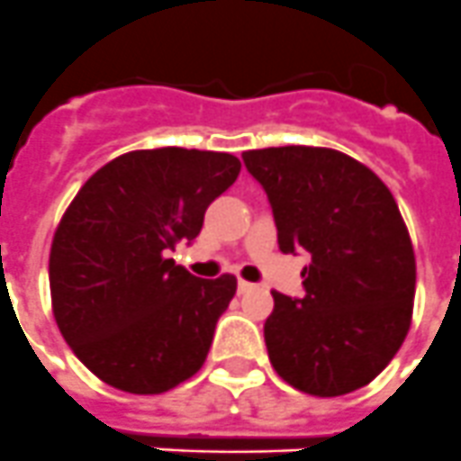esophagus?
<instances>
[{
  "label": "esophagus",
  "instance_id": "1",
  "mask_svg": "<svg viewBox=\"0 0 461 461\" xmlns=\"http://www.w3.org/2000/svg\"><path fill=\"white\" fill-rule=\"evenodd\" d=\"M251 288H254V284H249V281H244V279L238 281V293H240V295H242V293H249Z\"/></svg>",
  "mask_w": 461,
  "mask_h": 461
}]
</instances>
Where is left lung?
<instances>
[{"mask_svg": "<svg viewBox=\"0 0 461 461\" xmlns=\"http://www.w3.org/2000/svg\"><path fill=\"white\" fill-rule=\"evenodd\" d=\"M242 161L270 201L284 254L307 251L303 297L272 291V367L293 388L339 397L388 367L411 328L415 256L393 194L337 149H249Z\"/></svg>", "mask_w": 461, "mask_h": 461, "instance_id": "left-lung-1", "label": "left lung"}]
</instances>
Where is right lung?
I'll list each match as a JSON object with an SVG mask.
<instances>
[{
	"label": "right lung",
	"instance_id": "obj_1",
	"mask_svg": "<svg viewBox=\"0 0 461 461\" xmlns=\"http://www.w3.org/2000/svg\"><path fill=\"white\" fill-rule=\"evenodd\" d=\"M240 168L226 152L136 149L96 170L64 212L48 267L52 313L104 383L158 394L203 367L238 279L194 276L168 251L194 242Z\"/></svg>",
	"mask_w": 461,
	"mask_h": 461
}]
</instances>
